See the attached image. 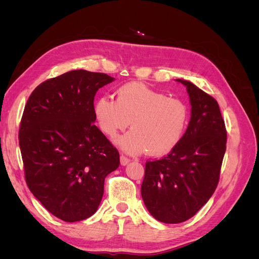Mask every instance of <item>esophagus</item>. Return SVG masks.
I'll list each match as a JSON object with an SVG mask.
<instances>
[{
	"mask_svg": "<svg viewBox=\"0 0 259 259\" xmlns=\"http://www.w3.org/2000/svg\"><path fill=\"white\" fill-rule=\"evenodd\" d=\"M120 162H121L122 165L124 166V165H127V164L131 162V159L127 158V156H125V155L122 154V155L120 156Z\"/></svg>",
	"mask_w": 259,
	"mask_h": 259,
	"instance_id": "34e87169",
	"label": "esophagus"
}]
</instances>
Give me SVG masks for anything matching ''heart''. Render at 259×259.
Here are the masks:
<instances>
[{
	"mask_svg": "<svg viewBox=\"0 0 259 259\" xmlns=\"http://www.w3.org/2000/svg\"><path fill=\"white\" fill-rule=\"evenodd\" d=\"M95 115L101 132L115 139L131 124L132 131L117 140L131 154L148 150L151 155L170 152L183 139L189 121V109L183 100L168 98L142 83H127L110 96L99 98Z\"/></svg>",
	"mask_w": 259,
	"mask_h": 259,
	"instance_id": "heart-1",
	"label": "heart"
}]
</instances>
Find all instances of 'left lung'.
I'll list each match as a JSON object with an SVG mask.
<instances>
[{
    "label": "left lung",
    "instance_id": "8db88e82",
    "mask_svg": "<svg viewBox=\"0 0 259 259\" xmlns=\"http://www.w3.org/2000/svg\"><path fill=\"white\" fill-rule=\"evenodd\" d=\"M191 117L180 143L166 156L147 161L142 197L156 221L179 224L213 195L226 152L227 132L218 103L189 81Z\"/></svg>",
    "mask_w": 259,
    "mask_h": 259
}]
</instances>
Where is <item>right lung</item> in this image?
<instances>
[{"label":"right lung","mask_w":259,"mask_h":259,"mask_svg":"<svg viewBox=\"0 0 259 259\" xmlns=\"http://www.w3.org/2000/svg\"><path fill=\"white\" fill-rule=\"evenodd\" d=\"M114 77L72 70L41 83L20 122L19 147L30 191L54 216L80 222L97 210L119 151L94 122V97Z\"/></svg>","instance_id":"right-lung-1"}]
</instances>
